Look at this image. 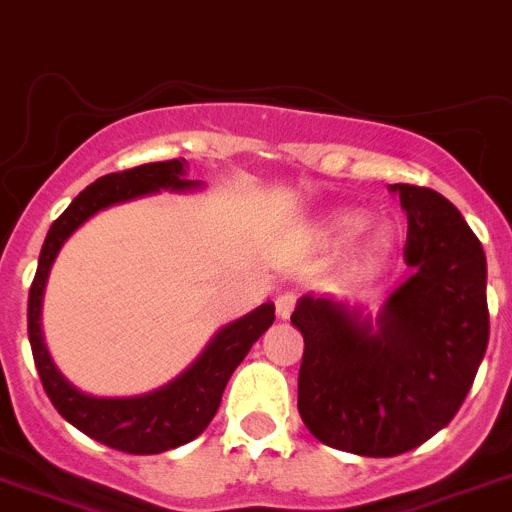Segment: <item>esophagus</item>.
Returning <instances> with one entry per match:
<instances>
[{
  "label": "esophagus",
  "instance_id": "obj_1",
  "mask_svg": "<svg viewBox=\"0 0 512 512\" xmlns=\"http://www.w3.org/2000/svg\"><path fill=\"white\" fill-rule=\"evenodd\" d=\"M293 308H295L293 293H280L278 298H275V313H278L280 321H288L290 313H293Z\"/></svg>",
  "mask_w": 512,
  "mask_h": 512
}]
</instances>
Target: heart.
I'll return each instance as SVG.
<instances>
[{"instance_id":"obj_1","label":"heart","mask_w":512,"mask_h":512,"mask_svg":"<svg viewBox=\"0 0 512 512\" xmlns=\"http://www.w3.org/2000/svg\"><path fill=\"white\" fill-rule=\"evenodd\" d=\"M358 231L362 234L359 235ZM353 236L357 240L353 241L346 255V272L351 278H374L394 257L396 229L391 224L366 227V214L351 212V209L333 212L318 222V240L326 247L346 245Z\"/></svg>"}]
</instances>
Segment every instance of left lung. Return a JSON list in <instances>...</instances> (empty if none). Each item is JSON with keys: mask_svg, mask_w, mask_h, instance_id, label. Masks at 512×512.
Here are the masks:
<instances>
[{"mask_svg": "<svg viewBox=\"0 0 512 512\" xmlns=\"http://www.w3.org/2000/svg\"><path fill=\"white\" fill-rule=\"evenodd\" d=\"M407 214L414 267L371 313L361 300L305 293L298 412L318 442L394 457L427 442L462 407L490 338L487 260L460 209L434 189L389 184Z\"/></svg>", "mask_w": 512, "mask_h": 512, "instance_id": "left-lung-1", "label": "left lung"}]
</instances>
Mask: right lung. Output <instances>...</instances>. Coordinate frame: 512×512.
Returning a JSON list of instances; mask_svg holds the SVG:
<instances>
[{
	"label": "right lung",
	"instance_id": "right-lung-1",
	"mask_svg": "<svg viewBox=\"0 0 512 512\" xmlns=\"http://www.w3.org/2000/svg\"><path fill=\"white\" fill-rule=\"evenodd\" d=\"M186 169L189 164L184 159L143 164L121 174L100 176L88 189L80 191L47 232L30 288V303H27L32 356L52 407L62 414L65 422L88 434L90 439L131 455H159L174 450L207 429L217 414L229 376L242 364L252 343L275 321V305L262 303L260 308L219 328L209 338L204 351L169 384L146 394L95 396L65 379V374L52 361L42 333V298L55 257L60 255L62 245L70 240L75 229L113 204L131 202L159 191L184 194V191L202 189V181L186 179Z\"/></svg>",
	"mask_w": 512,
	"mask_h": 512
}]
</instances>
